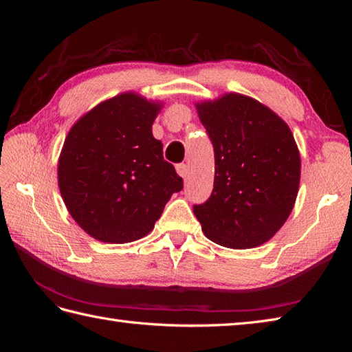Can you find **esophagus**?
<instances>
[{
  "mask_svg": "<svg viewBox=\"0 0 352 352\" xmlns=\"http://www.w3.org/2000/svg\"><path fill=\"white\" fill-rule=\"evenodd\" d=\"M176 172H177V175L180 177L185 179L188 176V166L186 164H177L176 166Z\"/></svg>",
  "mask_w": 352,
  "mask_h": 352,
  "instance_id": "1",
  "label": "esophagus"
}]
</instances>
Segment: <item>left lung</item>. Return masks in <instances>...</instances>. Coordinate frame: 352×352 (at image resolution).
Instances as JSON below:
<instances>
[{
  "instance_id": "1",
  "label": "left lung",
  "mask_w": 352,
  "mask_h": 352,
  "mask_svg": "<svg viewBox=\"0 0 352 352\" xmlns=\"http://www.w3.org/2000/svg\"><path fill=\"white\" fill-rule=\"evenodd\" d=\"M214 146V188L194 206L204 235L233 250L272 239L289 217L301 179V157L286 122L238 92L195 102Z\"/></svg>"
}]
</instances>
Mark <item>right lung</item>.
<instances>
[{
    "mask_svg": "<svg viewBox=\"0 0 352 352\" xmlns=\"http://www.w3.org/2000/svg\"><path fill=\"white\" fill-rule=\"evenodd\" d=\"M162 109V101L129 91L97 104L70 127L58 157L60 194L73 220L97 241L146 236L184 188L153 136Z\"/></svg>",
    "mask_w": 352,
    "mask_h": 352,
    "instance_id": "obj_1",
    "label": "right lung"
}]
</instances>
